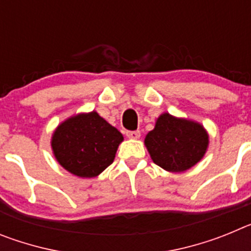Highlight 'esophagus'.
<instances>
[{
	"instance_id": "1",
	"label": "esophagus",
	"mask_w": 251,
	"mask_h": 251,
	"mask_svg": "<svg viewBox=\"0 0 251 251\" xmlns=\"http://www.w3.org/2000/svg\"><path fill=\"white\" fill-rule=\"evenodd\" d=\"M126 134H127V137L129 139H138L141 137V132L139 130H128Z\"/></svg>"
}]
</instances>
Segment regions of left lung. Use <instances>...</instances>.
Returning a JSON list of instances; mask_svg holds the SVG:
<instances>
[{"label":"left lung","instance_id":"1","mask_svg":"<svg viewBox=\"0 0 251 251\" xmlns=\"http://www.w3.org/2000/svg\"><path fill=\"white\" fill-rule=\"evenodd\" d=\"M208 133L202 124L162 113L145 145L152 161L168 172H185L205 156Z\"/></svg>","mask_w":251,"mask_h":251}]
</instances>
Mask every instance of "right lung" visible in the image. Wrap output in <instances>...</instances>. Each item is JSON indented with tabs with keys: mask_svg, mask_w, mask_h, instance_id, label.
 I'll return each mask as SVG.
<instances>
[{
	"mask_svg": "<svg viewBox=\"0 0 251 251\" xmlns=\"http://www.w3.org/2000/svg\"><path fill=\"white\" fill-rule=\"evenodd\" d=\"M123 134L98 113H77L59 124L51 150L59 165L81 178H93L115 158Z\"/></svg>",
	"mask_w": 251,
	"mask_h": 251,
	"instance_id": "1",
	"label": "right lung"
}]
</instances>
